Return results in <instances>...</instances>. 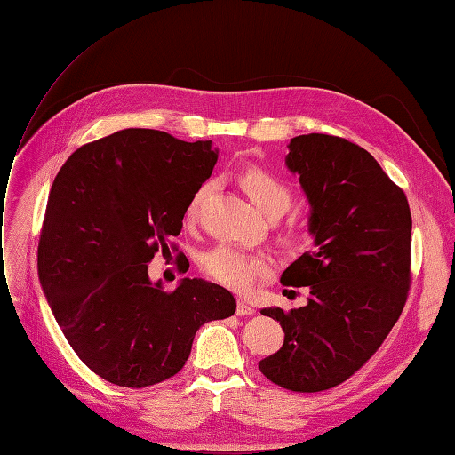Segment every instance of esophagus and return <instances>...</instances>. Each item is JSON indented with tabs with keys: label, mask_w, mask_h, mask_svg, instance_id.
Wrapping results in <instances>:
<instances>
[{
	"label": "esophagus",
	"mask_w": 455,
	"mask_h": 455,
	"mask_svg": "<svg viewBox=\"0 0 455 455\" xmlns=\"http://www.w3.org/2000/svg\"><path fill=\"white\" fill-rule=\"evenodd\" d=\"M235 313H237L239 316H249V315H254L256 309L251 307L249 304H246V301L239 299V301H237V311H235Z\"/></svg>",
	"instance_id": "esophagus-1"
}]
</instances>
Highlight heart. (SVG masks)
<instances>
[{
	"mask_svg": "<svg viewBox=\"0 0 455 455\" xmlns=\"http://www.w3.org/2000/svg\"><path fill=\"white\" fill-rule=\"evenodd\" d=\"M239 184L251 197L256 209L269 220L281 218L292 204V191L281 178L273 176L267 171L256 167L244 169L239 174ZM209 184H203L186 206V220L194 222L204 197L209 196ZM307 233L304 228H291L283 235L284 244H301L306 241ZM203 269L209 277L220 284L233 291H246L261 275H266L269 264L266 258L246 254L233 244H218L212 251L203 256Z\"/></svg>",
	"mask_w": 455,
	"mask_h": 455,
	"instance_id": "1",
	"label": "heart"
}]
</instances>
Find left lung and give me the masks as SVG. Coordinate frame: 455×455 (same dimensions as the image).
<instances>
[{
	"instance_id": "obj_1",
	"label": "left lung",
	"mask_w": 455,
	"mask_h": 455,
	"mask_svg": "<svg viewBox=\"0 0 455 455\" xmlns=\"http://www.w3.org/2000/svg\"><path fill=\"white\" fill-rule=\"evenodd\" d=\"M286 164L311 204L315 251L288 266L281 283L306 286L309 298L288 313L261 309L281 323L284 343L258 368L284 389L316 393L353 376L401 316L411 281V214L379 163L339 136H296Z\"/></svg>"
}]
</instances>
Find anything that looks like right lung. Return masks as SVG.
Masks as SVG:
<instances>
[{
	"instance_id": "1",
	"label": "right lung",
	"mask_w": 455,
	"mask_h": 455,
	"mask_svg": "<svg viewBox=\"0 0 455 455\" xmlns=\"http://www.w3.org/2000/svg\"><path fill=\"white\" fill-rule=\"evenodd\" d=\"M211 140L123 129L76 149L54 178L37 246L39 283L76 355L96 376L142 389L180 371L197 330L237 309L224 286L164 292L148 264L180 235L212 174Z\"/></svg>"
}]
</instances>
